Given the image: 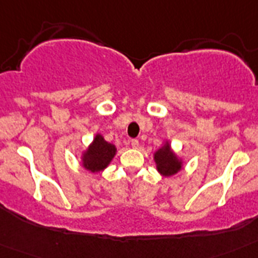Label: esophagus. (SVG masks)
Masks as SVG:
<instances>
[{
    "label": "esophagus",
    "mask_w": 258,
    "mask_h": 258,
    "mask_svg": "<svg viewBox=\"0 0 258 258\" xmlns=\"http://www.w3.org/2000/svg\"><path fill=\"white\" fill-rule=\"evenodd\" d=\"M131 145L133 149H138V146H140V141L138 140H132L131 141Z\"/></svg>",
    "instance_id": "esophagus-1"
}]
</instances>
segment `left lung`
Instances as JSON below:
<instances>
[{"label":"left lung","mask_w":258,"mask_h":258,"mask_svg":"<svg viewBox=\"0 0 258 258\" xmlns=\"http://www.w3.org/2000/svg\"><path fill=\"white\" fill-rule=\"evenodd\" d=\"M154 161L156 170L163 177H172L183 169L184 161L182 157L175 154L170 146L169 140H165L163 145L154 152Z\"/></svg>","instance_id":"8db88e82"}]
</instances>
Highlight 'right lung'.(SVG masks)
I'll return each mask as SVG.
<instances>
[{"instance_id":"obj_1","label":"right lung","mask_w":258,"mask_h":258,"mask_svg":"<svg viewBox=\"0 0 258 258\" xmlns=\"http://www.w3.org/2000/svg\"><path fill=\"white\" fill-rule=\"evenodd\" d=\"M117 149L112 143L107 142L102 134L97 133L92 143L81 152L80 164L84 169L90 173H99L111 164L116 156Z\"/></svg>"}]
</instances>
